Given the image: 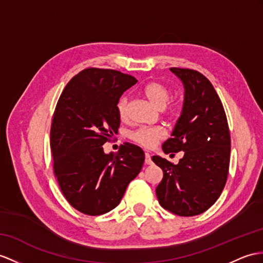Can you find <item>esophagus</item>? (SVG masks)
Instances as JSON below:
<instances>
[{"mask_svg":"<svg viewBox=\"0 0 263 263\" xmlns=\"http://www.w3.org/2000/svg\"><path fill=\"white\" fill-rule=\"evenodd\" d=\"M153 162H152V158H151V155L148 153H145V164L146 165H151Z\"/></svg>","mask_w":263,"mask_h":263,"instance_id":"34e87169","label":"esophagus"}]
</instances>
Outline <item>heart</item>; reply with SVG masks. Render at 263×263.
Wrapping results in <instances>:
<instances>
[{
	"mask_svg": "<svg viewBox=\"0 0 263 263\" xmlns=\"http://www.w3.org/2000/svg\"><path fill=\"white\" fill-rule=\"evenodd\" d=\"M144 95L147 97L151 102L158 108H163L164 112L168 118H176L178 114L181 111V106L176 104V102H172V104H167L170 99V90L162 82L159 81H151L145 85ZM128 107H129V99L127 96H123L117 104V110L118 115L121 119H126L128 116ZM166 133L165 129L159 126H152L147 127L143 126L139 127L137 129L132 132L129 134V138L135 142L136 144L146 147V148H151L154 147L158 140H161L165 137Z\"/></svg>",
	"mask_w": 263,
	"mask_h": 263,
	"instance_id": "b5f03b06",
	"label": "heart"
}]
</instances>
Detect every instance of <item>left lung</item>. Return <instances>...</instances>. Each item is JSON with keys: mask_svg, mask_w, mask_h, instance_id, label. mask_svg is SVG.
<instances>
[{"mask_svg": "<svg viewBox=\"0 0 263 263\" xmlns=\"http://www.w3.org/2000/svg\"><path fill=\"white\" fill-rule=\"evenodd\" d=\"M171 71L183 81L185 97L181 117L163 151L184 152V156L177 165L152 157L163 170L156 195L170 212L194 216L212 206L226 186L231 139L221 99L206 77L192 69L171 68Z\"/></svg>", "mask_w": 263, "mask_h": 263, "instance_id": "obj_1", "label": "left lung"}]
</instances>
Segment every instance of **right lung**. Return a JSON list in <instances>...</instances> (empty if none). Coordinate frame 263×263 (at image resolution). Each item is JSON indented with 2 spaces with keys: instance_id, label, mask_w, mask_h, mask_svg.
Masks as SVG:
<instances>
[{
  "instance_id": "1",
  "label": "right lung",
  "mask_w": 263,
  "mask_h": 263,
  "mask_svg": "<svg viewBox=\"0 0 263 263\" xmlns=\"http://www.w3.org/2000/svg\"><path fill=\"white\" fill-rule=\"evenodd\" d=\"M137 82L112 69L87 68L70 80L60 95L50 130L53 172L70 205L87 215L116 208L142 170L140 147L124 143L117 153L105 154L120 125V96Z\"/></svg>"
}]
</instances>
